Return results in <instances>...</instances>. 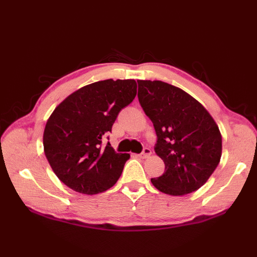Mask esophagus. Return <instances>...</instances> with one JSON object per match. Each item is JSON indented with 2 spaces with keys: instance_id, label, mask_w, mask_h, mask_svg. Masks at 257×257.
<instances>
[{
  "instance_id": "obj_1",
  "label": "esophagus",
  "mask_w": 257,
  "mask_h": 257,
  "mask_svg": "<svg viewBox=\"0 0 257 257\" xmlns=\"http://www.w3.org/2000/svg\"><path fill=\"white\" fill-rule=\"evenodd\" d=\"M150 155H151V150L146 147V148H144L143 152H141V154H140V157L141 158H148Z\"/></svg>"
}]
</instances>
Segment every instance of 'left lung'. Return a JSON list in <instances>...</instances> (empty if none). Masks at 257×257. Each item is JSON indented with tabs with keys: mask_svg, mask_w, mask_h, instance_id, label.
<instances>
[{
	"mask_svg": "<svg viewBox=\"0 0 257 257\" xmlns=\"http://www.w3.org/2000/svg\"><path fill=\"white\" fill-rule=\"evenodd\" d=\"M138 99L154 123L156 154L165 173L151 182L162 193L184 195L203 185L219 165L222 136L214 119L188 92L160 80H137Z\"/></svg>",
	"mask_w": 257,
	"mask_h": 257,
	"instance_id": "8db88e82",
	"label": "left lung"
}]
</instances>
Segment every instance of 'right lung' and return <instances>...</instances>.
<instances>
[{
	"label": "right lung",
	"instance_id": "add662e5",
	"mask_svg": "<svg viewBox=\"0 0 257 257\" xmlns=\"http://www.w3.org/2000/svg\"><path fill=\"white\" fill-rule=\"evenodd\" d=\"M136 94L134 79H106L76 90L55 108L43 145L53 171L68 188L92 195L118 181L130 155L117 154L102 141Z\"/></svg>",
	"mask_w": 257,
	"mask_h": 257
}]
</instances>
